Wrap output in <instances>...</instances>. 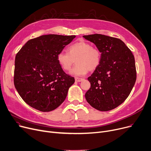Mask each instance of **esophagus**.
Listing matches in <instances>:
<instances>
[{
	"label": "esophagus",
	"instance_id": "34e87169",
	"mask_svg": "<svg viewBox=\"0 0 151 151\" xmlns=\"http://www.w3.org/2000/svg\"><path fill=\"white\" fill-rule=\"evenodd\" d=\"M83 80V78H78V77H76L75 78V81L76 82H82Z\"/></svg>",
	"mask_w": 151,
	"mask_h": 151
}]
</instances>
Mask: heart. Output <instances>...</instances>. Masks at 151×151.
I'll list each match as a JSON object with an SVG mask.
<instances>
[{
	"label": "heart",
	"instance_id": "obj_1",
	"mask_svg": "<svg viewBox=\"0 0 151 151\" xmlns=\"http://www.w3.org/2000/svg\"><path fill=\"white\" fill-rule=\"evenodd\" d=\"M101 52L97 48L93 47L89 42L81 41L73 44L68 47V52L61 51L57 55L60 67L65 70H69L76 60L77 65L70 73L81 76L86 74L89 70H96L101 61Z\"/></svg>",
	"mask_w": 151,
	"mask_h": 151
}]
</instances>
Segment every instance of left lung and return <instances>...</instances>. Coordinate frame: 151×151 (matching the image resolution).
I'll use <instances>...</instances> for the list:
<instances>
[{
  "label": "left lung",
  "mask_w": 151,
  "mask_h": 151,
  "mask_svg": "<svg viewBox=\"0 0 151 151\" xmlns=\"http://www.w3.org/2000/svg\"><path fill=\"white\" fill-rule=\"evenodd\" d=\"M101 52V63L88 80L85 93L90 105L99 111L118 107L130 94L137 79L134 56L120 39L101 34L83 36Z\"/></svg>",
  "instance_id": "8db88e82"
}]
</instances>
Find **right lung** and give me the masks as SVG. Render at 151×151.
I'll use <instances>...</instances> for the list:
<instances>
[{
	"instance_id": "obj_1",
	"label": "right lung",
	"mask_w": 151,
	"mask_h": 151,
	"mask_svg": "<svg viewBox=\"0 0 151 151\" xmlns=\"http://www.w3.org/2000/svg\"><path fill=\"white\" fill-rule=\"evenodd\" d=\"M75 35H42L27 42L15 57L14 84L22 99L43 112L54 110L64 102L75 82L59 65L57 55Z\"/></svg>"
}]
</instances>
